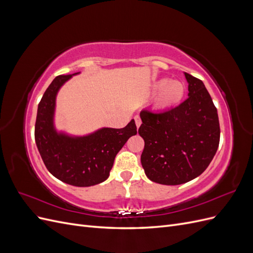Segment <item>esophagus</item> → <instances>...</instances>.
Returning <instances> with one entry per match:
<instances>
[{
    "label": "esophagus",
    "instance_id": "34e87169",
    "mask_svg": "<svg viewBox=\"0 0 253 253\" xmlns=\"http://www.w3.org/2000/svg\"><path fill=\"white\" fill-rule=\"evenodd\" d=\"M134 119H135L136 126H137V128H138V127L140 126V125H141V119H140V117H139V116H135V117H134Z\"/></svg>",
    "mask_w": 253,
    "mask_h": 253
}]
</instances>
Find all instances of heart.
Segmentation results:
<instances>
[{
  "label": "heart",
  "instance_id": "heart-1",
  "mask_svg": "<svg viewBox=\"0 0 253 253\" xmlns=\"http://www.w3.org/2000/svg\"><path fill=\"white\" fill-rule=\"evenodd\" d=\"M153 90L158 93L155 105L160 110H168L174 108L180 103L186 93V87L179 81H171L163 78L154 82Z\"/></svg>",
  "mask_w": 253,
  "mask_h": 253
}]
</instances>
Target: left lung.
I'll return each instance as SVG.
<instances>
[{
	"label": "left lung",
	"mask_w": 253,
	"mask_h": 253,
	"mask_svg": "<svg viewBox=\"0 0 253 253\" xmlns=\"http://www.w3.org/2000/svg\"><path fill=\"white\" fill-rule=\"evenodd\" d=\"M188 99L163 113L141 111V165L152 181L176 186L200 176L217 151V110L202 80L185 73Z\"/></svg>",
	"instance_id": "8db88e82"
}]
</instances>
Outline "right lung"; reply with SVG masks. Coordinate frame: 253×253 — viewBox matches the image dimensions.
<instances>
[{
    "mask_svg": "<svg viewBox=\"0 0 253 253\" xmlns=\"http://www.w3.org/2000/svg\"><path fill=\"white\" fill-rule=\"evenodd\" d=\"M61 75L49 84L38 105L35 139L47 170L68 185L89 187L110 176L117 153L137 134L134 119L122 128L102 127L86 136L57 132L53 125L56 97L60 87L74 75Z\"/></svg>",
    "mask_w": 253,
    "mask_h": 253,
    "instance_id": "add662e5",
    "label": "right lung"
}]
</instances>
